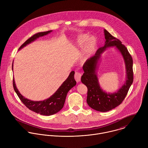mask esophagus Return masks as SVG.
<instances>
[{
    "label": "esophagus",
    "mask_w": 148,
    "mask_h": 148,
    "mask_svg": "<svg viewBox=\"0 0 148 148\" xmlns=\"http://www.w3.org/2000/svg\"><path fill=\"white\" fill-rule=\"evenodd\" d=\"M81 76H82L81 73H80L79 72H78V71L75 72V75H74V78H75V79L77 81V82H80L81 78Z\"/></svg>",
    "instance_id": "esophagus-1"
}]
</instances>
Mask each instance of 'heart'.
<instances>
[{
    "label": "heart",
    "instance_id": "b5f03b06",
    "mask_svg": "<svg viewBox=\"0 0 148 148\" xmlns=\"http://www.w3.org/2000/svg\"><path fill=\"white\" fill-rule=\"evenodd\" d=\"M86 42L85 47V56L84 58V60L86 61L89 59L90 57L94 53L97 47L98 40L95 36H91L89 38V36L84 35L81 36L78 39L79 45H83Z\"/></svg>",
    "mask_w": 148,
    "mask_h": 148
}]
</instances>
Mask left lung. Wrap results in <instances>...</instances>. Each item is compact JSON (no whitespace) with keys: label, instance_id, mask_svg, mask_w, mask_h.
I'll use <instances>...</instances> for the list:
<instances>
[{"label":"left lung","instance_id":"1","mask_svg":"<svg viewBox=\"0 0 148 148\" xmlns=\"http://www.w3.org/2000/svg\"><path fill=\"white\" fill-rule=\"evenodd\" d=\"M104 35L106 40L104 46L85 62L83 66L84 73L81 77V82L88 88L86 101L88 105L92 109L101 112H108L119 105L126 97L133 81V59L127 48L105 29ZM110 47H115L121 54L125 64L127 77L125 82L120 89L116 92L108 93L100 86L96 70L101 54Z\"/></svg>","mask_w":148,"mask_h":148}]
</instances>
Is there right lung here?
Wrapping results in <instances>:
<instances>
[{"mask_svg":"<svg viewBox=\"0 0 148 148\" xmlns=\"http://www.w3.org/2000/svg\"><path fill=\"white\" fill-rule=\"evenodd\" d=\"M52 30H50L45 32H41L35 34L28 39L19 49L21 50L26 45L30 44L32 42H34L37 38L47 35L50 33ZM12 69L13 70V63L12 66ZM75 72L72 71L68 78L63 82L56 92L53 94L49 98L40 101H31L23 97L17 89L14 78L13 79V87L15 91L17 94L19 99L23 103V104L31 110L43 116H51L56 114L59 112L63 107L66 97L69 91L73 88L76 85V81L74 79Z\"/></svg>","mask_w":148,"mask_h":148,"instance_id":"obj_1","label":"right lung"}]
</instances>
